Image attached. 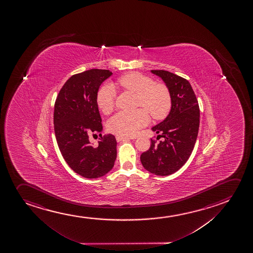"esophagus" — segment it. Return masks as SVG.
Instances as JSON below:
<instances>
[{
	"instance_id": "esophagus-1",
	"label": "esophagus",
	"mask_w": 253,
	"mask_h": 253,
	"mask_svg": "<svg viewBox=\"0 0 253 253\" xmlns=\"http://www.w3.org/2000/svg\"><path fill=\"white\" fill-rule=\"evenodd\" d=\"M130 138H127V137H122V136H116V140L117 141H126V140H129Z\"/></svg>"
}]
</instances>
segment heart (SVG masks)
Wrapping results in <instances>:
<instances>
[{
  "label": "heart",
  "instance_id": "b5f03b06",
  "mask_svg": "<svg viewBox=\"0 0 253 253\" xmlns=\"http://www.w3.org/2000/svg\"><path fill=\"white\" fill-rule=\"evenodd\" d=\"M117 84L137 94V104L145 108L152 118L162 120L170 111L172 101L169 88L165 85L154 84L152 78L138 72H131L119 78ZM115 100V90L112 85H104L98 92V108L104 115H109L114 110ZM146 111L139 108L134 111L120 112L108 121V131L123 137L136 134L148 124L149 115Z\"/></svg>",
  "mask_w": 253,
  "mask_h": 253
}]
</instances>
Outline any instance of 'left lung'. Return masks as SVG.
I'll return each instance as SVG.
<instances>
[{
	"mask_svg": "<svg viewBox=\"0 0 253 253\" xmlns=\"http://www.w3.org/2000/svg\"><path fill=\"white\" fill-rule=\"evenodd\" d=\"M151 72L169 88L172 104L167 117L152 128L164 140L156 144L151 139V147L142 153L140 161L154 175H171L188 161L196 144L200 125L198 101L188 80L163 70Z\"/></svg>",
	"mask_w": 253,
	"mask_h": 253,
	"instance_id": "1",
	"label": "left lung"
}]
</instances>
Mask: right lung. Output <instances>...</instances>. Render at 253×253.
Returning a JSON list of instances; mask_svg holds the SVG:
<instances>
[{"label": "right lung", "mask_w": 253, "mask_h": 253, "mask_svg": "<svg viewBox=\"0 0 253 253\" xmlns=\"http://www.w3.org/2000/svg\"><path fill=\"white\" fill-rule=\"evenodd\" d=\"M108 70L92 69L68 79L58 93L54 107V131L65 162L85 178H98L110 171L117 157L114 135L102 136L103 127L98 109V90L111 77ZM99 134L96 146L89 142Z\"/></svg>", "instance_id": "1"}]
</instances>
